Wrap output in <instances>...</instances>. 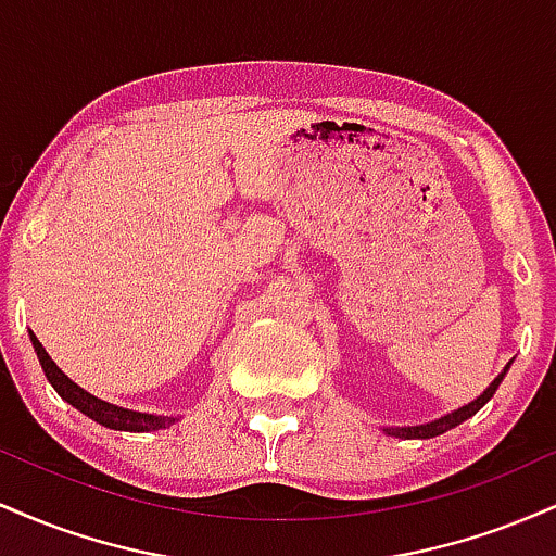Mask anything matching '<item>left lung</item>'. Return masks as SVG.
Masks as SVG:
<instances>
[{
  "label": "left lung",
  "mask_w": 556,
  "mask_h": 556,
  "mask_svg": "<svg viewBox=\"0 0 556 556\" xmlns=\"http://www.w3.org/2000/svg\"><path fill=\"white\" fill-rule=\"evenodd\" d=\"M509 366H513V363H507V366L502 368V374L496 376V379L491 381V384H489L486 389H483V392L478 394L476 400H470L468 405L457 407V410H452V413H444L442 418H433V420H429V424H416V426H381V431H384L387 437H394V439H433V437H439V433L455 429V426H460L463 420L473 418L476 413L481 410V407L486 405V402H489L491 397H494V392H496V389H500L502 379H504V376H507V371H509Z\"/></svg>",
  "instance_id": "1"
}]
</instances>
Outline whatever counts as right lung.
<instances>
[{"label":"right lung","mask_w":556,"mask_h":556,"mask_svg":"<svg viewBox=\"0 0 556 556\" xmlns=\"http://www.w3.org/2000/svg\"><path fill=\"white\" fill-rule=\"evenodd\" d=\"M30 342H34V350L38 355V363H41L43 374H47L49 384L56 389L62 400L70 402L75 410H80L83 416H88L96 424L106 426V429L114 431H130V433H146V431H159L169 429L172 424H177L182 416H156V413H140L130 410V407L114 405V402H106L96 394L86 392V389L75 384L67 374H62V368L52 361V355L43 350V344L38 342V337L30 331Z\"/></svg>","instance_id":"obj_1"}]
</instances>
